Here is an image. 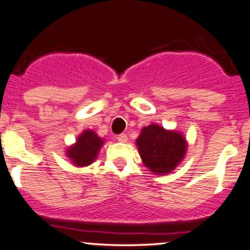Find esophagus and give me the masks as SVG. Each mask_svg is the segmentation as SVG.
<instances>
[{"instance_id": "obj_1", "label": "esophagus", "mask_w": 250, "mask_h": 250, "mask_svg": "<svg viewBox=\"0 0 250 250\" xmlns=\"http://www.w3.org/2000/svg\"><path fill=\"white\" fill-rule=\"evenodd\" d=\"M117 141L121 142V143H125V142L128 141V136L125 134L119 135V136H117Z\"/></svg>"}]
</instances>
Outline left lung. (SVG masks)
Wrapping results in <instances>:
<instances>
[{"label":"left lung","instance_id":"1","mask_svg":"<svg viewBox=\"0 0 250 250\" xmlns=\"http://www.w3.org/2000/svg\"><path fill=\"white\" fill-rule=\"evenodd\" d=\"M136 147L145 167L153 174L166 175L183 161L188 142L181 131L151 123L142 128L136 139Z\"/></svg>","mask_w":250,"mask_h":250}]
</instances>
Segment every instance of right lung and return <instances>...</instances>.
<instances>
[{
	"mask_svg": "<svg viewBox=\"0 0 250 250\" xmlns=\"http://www.w3.org/2000/svg\"><path fill=\"white\" fill-rule=\"evenodd\" d=\"M104 140L91 129H85L77 136L76 142L65 149V155L76 167L90 166L99 156Z\"/></svg>",
	"mask_w": 250,
	"mask_h": 250,
	"instance_id": "add662e5",
	"label": "right lung"
}]
</instances>
